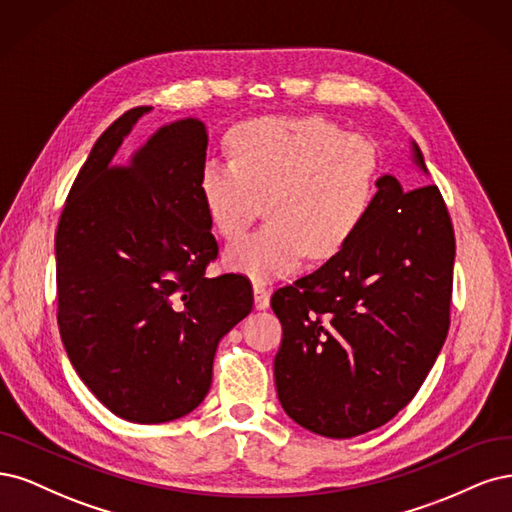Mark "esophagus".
I'll list each match as a JSON object with an SVG mask.
<instances>
[{"label": "esophagus", "instance_id": "esophagus-1", "mask_svg": "<svg viewBox=\"0 0 512 512\" xmlns=\"http://www.w3.org/2000/svg\"><path fill=\"white\" fill-rule=\"evenodd\" d=\"M253 295H255V308L263 310L270 306V289L261 283V280H255L253 283Z\"/></svg>", "mask_w": 512, "mask_h": 512}]
</instances>
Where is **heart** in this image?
Returning <instances> with one entry per match:
<instances>
[{
  "label": "heart",
  "instance_id": "obj_1",
  "mask_svg": "<svg viewBox=\"0 0 512 512\" xmlns=\"http://www.w3.org/2000/svg\"><path fill=\"white\" fill-rule=\"evenodd\" d=\"M232 159L210 157L200 197L212 227L240 238L266 200L268 223L225 253L227 268L274 278L308 255H338L368 219L381 178L372 140L323 117H266L229 136Z\"/></svg>",
  "mask_w": 512,
  "mask_h": 512
}]
</instances>
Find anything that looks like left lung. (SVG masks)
Returning a JSON list of instances; mask_svg holds the SVG:
<instances>
[{
    "instance_id": "left-lung-1",
    "label": "left lung",
    "mask_w": 512,
    "mask_h": 512,
    "mask_svg": "<svg viewBox=\"0 0 512 512\" xmlns=\"http://www.w3.org/2000/svg\"><path fill=\"white\" fill-rule=\"evenodd\" d=\"M412 161L427 174L419 146ZM455 234L436 185L385 174L368 219L319 270L280 287V406L306 430L353 438L415 398L449 332Z\"/></svg>"
}]
</instances>
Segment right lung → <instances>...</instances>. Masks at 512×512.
Returning a JSON list of instances; mask_svg holds the SVG:
<instances>
[{
	"label": "right lung",
	"instance_id": "right-lung-1",
	"mask_svg": "<svg viewBox=\"0 0 512 512\" xmlns=\"http://www.w3.org/2000/svg\"><path fill=\"white\" fill-rule=\"evenodd\" d=\"M97 138L57 236V321L76 374L114 415L166 423L200 406L221 338L253 308L240 274L206 278L219 244L200 197V119L159 127L121 151L142 114Z\"/></svg>",
	"mask_w": 512,
	"mask_h": 512
}]
</instances>
